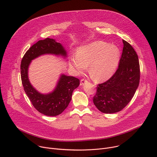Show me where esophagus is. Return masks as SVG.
Masks as SVG:
<instances>
[{"mask_svg":"<svg viewBox=\"0 0 157 157\" xmlns=\"http://www.w3.org/2000/svg\"><path fill=\"white\" fill-rule=\"evenodd\" d=\"M87 82H88V81L87 80L82 79H81V81H80V85H81V86H83V85L85 84V83H87Z\"/></svg>","mask_w":157,"mask_h":157,"instance_id":"34e87169","label":"esophagus"}]
</instances>
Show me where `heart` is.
Masks as SVG:
<instances>
[{
	"instance_id": "b5f03b06",
	"label": "heart",
	"mask_w": 157,
	"mask_h": 157,
	"mask_svg": "<svg viewBox=\"0 0 157 157\" xmlns=\"http://www.w3.org/2000/svg\"><path fill=\"white\" fill-rule=\"evenodd\" d=\"M121 57L120 49L106 42L98 40L80 46L77 54L69 61V66L78 74H81L90 65L92 77L98 82L109 79L118 69Z\"/></svg>"
}]
</instances>
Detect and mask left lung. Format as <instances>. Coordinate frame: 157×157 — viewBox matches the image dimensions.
<instances>
[{"label": "left lung", "mask_w": 157, "mask_h": 157, "mask_svg": "<svg viewBox=\"0 0 157 157\" xmlns=\"http://www.w3.org/2000/svg\"><path fill=\"white\" fill-rule=\"evenodd\" d=\"M123 48L118 68L107 81L98 84L93 97L96 107L104 113L123 109L133 98L140 82L138 57L133 47L123 40Z\"/></svg>", "instance_id": "1"}]
</instances>
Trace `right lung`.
<instances>
[{
  "mask_svg": "<svg viewBox=\"0 0 157 157\" xmlns=\"http://www.w3.org/2000/svg\"><path fill=\"white\" fill-rule=\"evenodd\" d=\"M44 54L67 57L63 45L55 39L46 38L39 40L24 54L21 64V80L24 90L34 107L40 113L49 117L59 115L67 107L73 91L79 85V79L61 74L54 90L49 93L39 92L30 82L28 76L31 61Z\"/></svg>",
  "mask_w": 157,
  "mask_h": 157,
  "instance_id": "obj_1",
  "label": "right lung"
}]
</instances>
